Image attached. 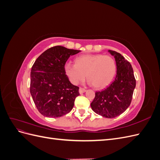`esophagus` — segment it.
<instances>
[{
    "label": "esophagus",
    "instance_id": "obj_1",
    "mask_svg": "<svg viewBox=\"0 0 160 160\" xmlns=\"http://www.w3.org/2000/svg\"><path fill=\"white\" fill-rule=\"evenodd\" d=\"M79 93H80V94H82V93H85V92L86 91V90H85V89H83V88H79Z\"/></svg>",
    "mask_w": 160,
    "mask_h": 160
}]
</instances>
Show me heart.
Segmentation results:
<instances>
[{
    "instance_id": "obj_1",
    "label": "heart",
    "mask_w": 160,
    "mask_h": 160,
    "mask_svg": "<svg viewBox=\"0 0 160 160\" xmlns=\"http://www.w3.org/2000/svg\"><path fill=\"white\" fill-rule=\"evenodd\" d=\"M75 65L67 62L65 72L70 82L79 84L85 78L88 83L97 89L106 88L113 81L117 71V65L112 57L101 54H86L77 57Z\"/></svg>"
}]
</instances>
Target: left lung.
I'll return each instance as SVG.
<instances>
[{"label": "left lung", "instance_id": "1", "mask_svg": "<svg viewBox=\"0 0 160 160\" xmlns=\"http://www.w3.org/2000/svg\"><path fill=\"white\" fill-rule=\"evenodd\" d=\"M108 52L115 58L117 73L107 88L95 92L91 107L95 113L102 117L114 118L129 108L136 81L129 62L120 53L111 50Z\"/></svg>", "mask_w": 160, "mask_h": 160}]
</instances>
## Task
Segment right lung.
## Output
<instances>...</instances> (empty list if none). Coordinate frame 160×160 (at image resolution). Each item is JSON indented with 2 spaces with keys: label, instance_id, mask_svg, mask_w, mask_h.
Wrapping results in <instances>:
<instances>
[{
  "label": "right lung",
  "instance_id": "1",
  "mask_svg": "<svg viewBox=\"0 0 160 160\" xmlns=\"http://www.w3.org/2000/svg\"><path fill=\"white\" fill-rule=\"evenodd\" d=\"M79 50L55 46L43 52L31 71L30 92L38 111L47 118H59L69 113L79 96V88L69 81L65 65Z\"/></svg>",
  "mask_w": 160,
  "mask_h": 160
}]
</instances>
